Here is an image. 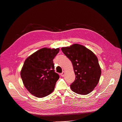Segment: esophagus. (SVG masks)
<instances>
[{
  "label": "esophagus",
  "mask_w": 122,
  "mask_h": 122,
  "mask_svg": "<svg viewBox=\"0 0 122 122\" xmlns=\"http://www.w3.org/2000/svg\"><path fill=\"white\" fill-rule=\"evenodd\" d=\"M61 76L62 77H64V76H65V72L64 71H63V72H62L61 74Z\"/></svg>",
  "instance_id": "obj_1"
}]
</instances>
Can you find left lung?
<instances>
[{
	"label": "left lung",
	"mask_w": 122,
	"mask_h": 122,
	"mask_svg": "<svg viewBox=\"0 0 122 122\" xmlns=\"http://www.w3.org/2000/svg\"><path fill=\"white\" fill-rule=\"evenodd\" d=\"M61 49L71 61L76 76L70 86L72 91L83 95L90 93L98 83L101 74L97 57L91 50L78 44Z\"/></svg>",
	"instance_id": "left-lung-1"
}]
</instances>
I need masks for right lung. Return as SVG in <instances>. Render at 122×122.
I'll return each mask as SVG.
<instances>
[{
	"mask_svg": "<svg viewBox=\"0 0 122 122\" xmlns=\"http://www.w3.org/2000/svg\"><path fill=\"white\" fill-rule=\"evenodd\" d=\"M59 51L43 48L25 60L21 77L25 88L35 97H45L54 91L60 76L54 72L53 60Z\"/></svg>",
	"mask_w": 122,
	"mask_h": 122,
	"instance_id": "obj_1",
	"label": "right lung"
}]
</instances>
